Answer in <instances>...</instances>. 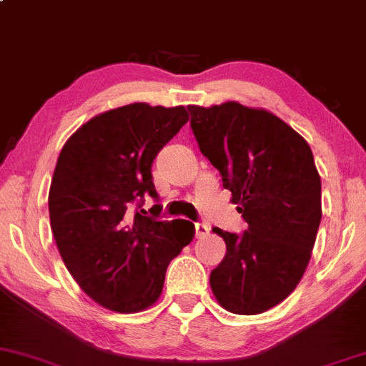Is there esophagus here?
<instances>
[{
  "label": "esophagus",
  "instance_id": "obj_1",
  "mask_svg": "<svg viewBox=\"0 0 366 366\" xmlns=\"http://www.w3.org/2000/svg\"><path fill=\"white\" fill-rule=\"evenodd\" d=\"M194 229H196V237L197 239L208 236V234H209V227L207 224H196Z\"/></svg>",
  "mask_w": 366,
  "mask_h": 366
}]
</instances>
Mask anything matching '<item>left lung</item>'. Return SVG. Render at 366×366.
Here are the masks:
<instances>
[{
    "instance_id": "left-lung-1",
    "label": "left lung",
    "mask_w": 366,
    "mask_h": 366,
    "mask_svg": "<svg viewBox=\"0 0 366 366\" xmlns=\"http://www.w3.org/2000/svg\"><path fill=\"white\" fill-rule=\"evenodd\" d=\"M201 153L220 172L246 220L241 236L215 227L227 253L209 275L227 312L258 315L300 284L322 220V180L300 134L263 108L227 102L191 104Z\"/></svg>"
}]
</instances>
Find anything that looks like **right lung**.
I'll return each instance as SVG.
<instances>
[{"label":"right lung","mask_w":366,"mask_h":366,"mask_svg":"<svg viewBox=\"0 0 366 366\" xmlns=\"http://www.w3.org/2000/svg\"><path fill=\"white\" fill-rule=\"evenodd\" d=\"M187 120L184 107L132 103L86 122L58 157L48 196L54 241L79 287L112 312L157 303L167 267L194 237L191 222L132 212L144 194L158 197L153 159Z\"/></svg>","instance_id":"obj_1"}]
</instances>
